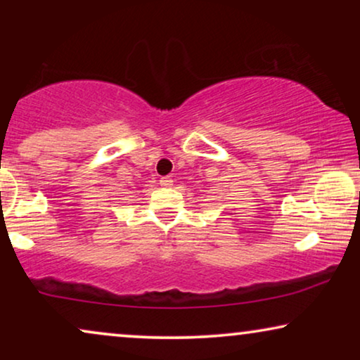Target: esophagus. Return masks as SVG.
<instances>
[{
	"mask_svg": "<svg viewBox=\"0 0 360 360\" xmlns=\"http://www.w3.org/2000/svg\"><path fill=\"white\" fill-rule=\"evenodd\" d=\"M160 185L164 186V188H170V186L174 185V180H172L170 176H164V179H160Z\"/></svg>",
	"mask_w": 360,
	"mask_h": 360,
	"instance_id": "1",
	"label": "esophagus"
}]
</instances>
